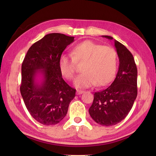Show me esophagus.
<instances>
[{
	"label": "esophagus",
	"mask_w": 156,
	"mask_h": 156,
	"mask_svg": "<svg viewBox=\"0 0 156 156\" xmlns=\"http://www.w3.org/2000/svg\"><path fill=\"white\" fill-rule=\"evenodd\" d=\"M84 90H77V91H76L77 94H81L82 93H84Z\"/></svg>",
	"instance_id": "esophagus-1"
}]
</instances>
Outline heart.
Returning <instances> with one entry per match:
<instances>
[{
    "instance_id": "obj_1",
    "label": "heart",
    "mask_w": 156,
    "mask_h": 156,
    "mask_svg": "<svg viewBox=\"0 0 156 156\" xmlns=\"http://www.w3.org/2000/svg\"><path fill=\"white\" fill-rule=\"evenodd\" d=\"M72 56L62 55L59 59L61 74L68 80L74 78L76 63L84 62V72L76 78L74 84L78 88H89L97 84H108L117 70V54L113 48L87 40L73 48Z\"/></svg>"
}]
</instances>
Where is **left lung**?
Segmentation results:
<instances>
[{
  "mask_svg": "<svg viewBox=\"0 0 156 156\" xmlns=\"http://www.w3.org/2000/svg\"><path fill=\"white\" fill-rule=\"evenodd\" d=\"M102 37L112 40L111 36ZM119 59V70L115 80L105 90L95 92L89 114L98 124L109 127L127 117L137 95V69L133 56L120 42L115 40Z\"/></svg>",
  "mask_w": 156,
  "mask_h": 156,
  "instance_id": "8db88e82",
  "label": "left lung"
}]
</instances>
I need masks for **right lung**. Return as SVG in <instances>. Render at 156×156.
<instances>
[{
    "label": "right lung",
    "mask_w": 156,
    "mask_h": 156,
    "mask_svg": "<svg viewBox=\"0 0 156 156\" xmlns=\"http://www.w3.org/2000/svg\"><path fill=\"white\" fill-rule=\"evenodd\" d=\"M74 41V37L62 34L46 35L31 46L22 63L20 91L29 113L41 124L60 122L75 97L76 89L64 80L59 69V57Z\"/></svg>",
    "instance_id": "right-lung-1"
}]
</instances>
